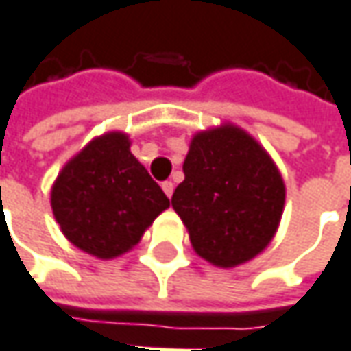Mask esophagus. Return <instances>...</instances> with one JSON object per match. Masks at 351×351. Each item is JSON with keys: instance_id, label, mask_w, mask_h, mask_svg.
I'll use <instances>...</instances> for the list:
<instances>
[{"instance_id": "esophagus-1", "label": "esophagus", "mask_w": 351, "mask_h": 351, "mask_svg": "<svg viewBox=\"0 0 351 351\" xmlns=\"http://www.w3.org/2000/svg\"><path fill=\"white\" fill-rule=\"evenodd\" d=\"M161 188H163V192L167 194V198H171L173 196V190H175V184L171 182V180H167V182H163L161 184Z\"/></svg>"}]
</instances>
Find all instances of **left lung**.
Returning a JSON list of instances; mask_svg holds the SVG:
<instances>
[{
    "instance_id": "obj_1",
    "label": "left lung",
    "mask_w": 351,
    "mask_h": 351,
    "mask_svg": "<svg viewBox=\"0 0 351 351\" xmlns=\"http://www.w3.org/2000/svg\"><path fill=\"white\" fill-rule=\"evenodd\" d=\"M171 204L196 254L235 268L272 243L284 213L282 173L256 139L235 124L196 132Z\"/></svg>"
}]
</instances>
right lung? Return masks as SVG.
<instances>
[{
    "label": "right lung",
    "instance_id": "right-lung-1",
    "mask_svg": "<svg viewBox=\"0 0 351 351\" xmlns=\"http://www.w3.org/2000/svg\"><path fill=\"white\" fill-rule=\"evenodd\" d=\"M130 145L124 132L91 139L64 165L50 190L64 237L95 258L126 254L171 206Z\"/></svg>",
    "mask_w": 351,
    "mask_h": 351
}]
</instances>
